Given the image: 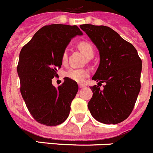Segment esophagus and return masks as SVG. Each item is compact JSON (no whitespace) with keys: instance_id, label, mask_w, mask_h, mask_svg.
I'll return each mask as SVG.
<instances>
[{"instance_id":"esophagus-1","label":"esophagus","mask_w":153,"mask_h":153,"mask_svg":"<svg viewBox=\"0 0 153 153\" xmlns=\"http://www.w3.org/2000/svg\"><path fill=\"white\" fill-rule=\"evenodd\" d=\"M78 87L80 88H82L85 87V85H84V84H78Z\"/></svg>"}]
</instances>
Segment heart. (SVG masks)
Instances as JSON below:
<instances>
[{"label":"heart","mask_w":153,"mask_h":153,"mask_svg":"<svg viewBox=\"0 0 153 153\" xmlns=\"http://www.w3.org/2000/svg\"><path fill=\"white\" fill-rule=\"evenodd\" d=\"M78 48L80 49V51L87 58L94 54V51H93L91 45L87 42H81L78 45ZM62 60L63 63L67 60V52L66 51H65L62 54ZM88 75H89L88 70L84 68H70L65 72V76L76 82H82L87 77H88Z\"/></svg>","instance_id":"b5f03b06"}]
</instances>
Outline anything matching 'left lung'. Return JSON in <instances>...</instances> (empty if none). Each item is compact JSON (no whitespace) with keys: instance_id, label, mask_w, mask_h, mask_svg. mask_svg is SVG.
Returning a JSON list of instances; mask_svg holds the SVG:
<instances>
[{"instance_id":"8db88e82","label":"left lung","mask_w":153,"mask_h":153,"mask_svg":"<svg viewBox=\"0 0 153 153\" xmlns=\"http://www.w3.org/2000/svg\"><path fill=\"white\" fill-rule=\"evenodd\" d=\"M99 51L100 62L90 87L92 98L88 103L94 119L104 124H118L129 116L140 91L142 60L132 44L107 26L82 25ZM105 82L104 89L98 84Z\"/></svg>"}]
</instances>
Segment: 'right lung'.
Returning <instances> with one entry per match:
<instances>
[{
    "instance_id": "obj_1",
    "label": "right lung",
    "mask_w": 153,
    "mask_h": 153,
    "mask_svg": "<svg viewBox=\"0 0 153 153\" xmlns=\"http://www.w3.org/2000/svg\"><path fill=\"white\" fill-rule=\"evenodd\" d=\"M82 34L76 25H46L21 49L17 68L21 95L30 115L41 124L58 126L68 117L78 84L65 77L63 84L55 88L52 78L62 67L69 42Z\"/></svg>"
}]
</instances>
